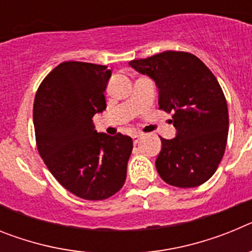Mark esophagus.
<instances>
[{"label":"esophagus","mask_w":252,"mask_h":252,"mask_svg":"<svg viewBox=\"0 0 252 252\" xmlns=\"http://www.w3.org/2000/svg\"><path fill=\"white\" fill-rule=\"evenodd\" d=\"M144 136V133L141 132H136V133H133L132 135V140H133V144H137V142L140 141V139Z\"/></svg>","instance_id":"34e87169"}]
</instances>
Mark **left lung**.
I'll list each match as a JSON object with an SVG mask.
<instances>
[{
  "label": "left lung",
  "instance_id": "8db88e82",
  "mask_svg": "<svg viewBox=\"0 0 252 252\" xmlns=\"http://www.w3.org/2000/svg\"><path fill=\"white\" fill-rule=\"evenodd\" d=\"M128 64L154 79L159 108L173 113L177 136L160 137L159 175L179 188L203 184L217 170L228 135V108L218 81L201 59L186 51L168 50Z\"/></svg>",
  "mask_w": 252,
  "mask_h": 252
}]
</instances>
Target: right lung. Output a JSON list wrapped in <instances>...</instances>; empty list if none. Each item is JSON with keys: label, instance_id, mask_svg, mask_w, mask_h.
I'll list each match as a JSON object with an SVG mask.
<instances>
[{"label": "right lung", "instance_id": "1", "mask_svg": "<svg viewBox=\"0 0 252 252\" xmlns=\"http://www.w3.org/2000/svg\"><path fill=\"white\" fill-rule=\"evenodd\" d=\"M106 65L64 62L39 86L34 101L36 145L45 165L66 190L102 201L124 186L132 139L94 130L93 116L106 110Z\"/></svg>", "mask_w": 252, "mask_h": 252}]
</instances>
